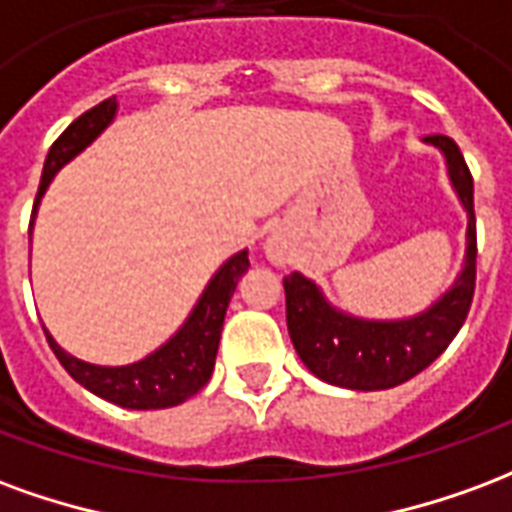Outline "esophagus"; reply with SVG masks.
Returning a JSON list of instances; mask_svg holds the SVG:
<instances>
[{
  "mask_svg": "<svg viewBox=\"0 0 512 512\" xmlns=\"http://www.w3.org/2000/svg\"><path fill=\"white\" fill-rule=\"evenodd\" d=\"M270 259H275V261H281V259H283V253L278 251L275 245H270Z\"/></svg>",
  "mask_w": 512,
  "mask_h": 512,
  "instance_id": "obj_1",
  "label": "esophagus"
}]
</instances>
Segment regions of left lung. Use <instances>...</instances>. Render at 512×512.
Wrapping results in <instances>:
<instances>
[{"mask_svg": "<svg viewBox=\"0 0 512 512\" xmlns=\"http://www.w3.org/2000/svg\"><path fill=\"white\" fill-rule=\"evenodd\" d=\"M445 152L450 182L466 207V261L453 289L414 319L363 322L327 305L316 283L300 272L283 278L286 324L300 360L311 374L349 390H387L425 371L453 341L475 297L477 231L475 182L461 149L450 136H425Z\"/></svg>", "mask_w": 512, "mask_h": 512, "instance_id": "8db88e82", "label": "left lung"}]
</instances>
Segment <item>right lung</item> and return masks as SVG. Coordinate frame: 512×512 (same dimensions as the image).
I'll return each mask as SVG.
<instances>
[{"mask_svg":"<svg viewBox=\"0 0 512 512\" xmlns=\"http://www.w3.org/2000/svg\"><path fill=\"white\" fill-rule=\"evenodd\" d=\"M114 111H117V98L103 100L95 108L84 111L78 119H73L65 133L51 144L35 196V210L54 174L65 166L67 160L76 158L81 149L100 136V130L114 119ZM35 210H32V218H35ZM248 267H251L248 251L231 256L212 275L210 286L204 289L201 300L196 302V308L188 316V322L182 324V330L166 346H160L158 352L144 357L141 363L122 365V368L89 365L84 360H76L65 349H59L57 341L46 333L48 346L54 349L67 374L73 376L78 384H84L89 393L100 395L111 404L125 406V409H169V406H177L210 382L215 354H218L220 330H223V316L229 308L231 294L237 289V281L245 275Z\"/></svg>","mask_w":512,"mask_h":512,"instance_id":"right-lung-1","label":"right lung"}]
</instances>
